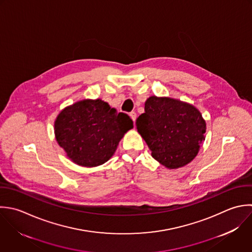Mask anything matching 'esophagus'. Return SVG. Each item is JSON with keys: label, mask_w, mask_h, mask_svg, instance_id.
I'll use <instances>...</instances> for the list:
<instances>
[{"label": "esophagus", "mask_w": 252, "mask_h": 252, "mask_svg": "<svg viewBox=\"0 0 252 252\" xmlns=\"http://www.w3.org/2000/svg\"><path fill=\"white\" fill-rule=\"evenodd\" d=\"M129 116H130V118H131V120L133 121V124H134V122L136 120V113L135 112H130Z\"/></svg>", "instance_id": "34e87169"}]
</instances>
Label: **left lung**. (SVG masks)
<instances>
[{"label": "left lung", "mask_w": 252, "mask_h": 252, "mask_svg": "<svg viewBox=\"0 0 252 252\" xmlns=\"http://www.w3.org/2000/svg\"><path fill=\"white\" fill-rule=\"evenodd\" d=\"M135 122L152 157L169 169L189 164L204 140L206 124L200 112L188 103L152 96Z\"/></svg>", "instance_id": "1"}]
</instances>
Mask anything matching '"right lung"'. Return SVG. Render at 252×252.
I'll list each match as a JSON object with an SVG mask.
<instances>
[{"mask_svg": "<svg viewBox=\"0 0 252 252\" xmlns=\"http://www.w3.org/2000/svg\"><path fill=\"white\" fill-rule=\"evenodd\" d=\"M133 127L129 116L100 99L82 100L63 109L55 122L56 139L75 164L96 167L115 153L124 134Z\"/></svg>", "mask_w": 252, "mask_h": 252, "instance_id": "obj_1", "label": "right lung"}]
</instances>
